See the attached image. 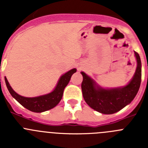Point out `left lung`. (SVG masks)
<instances>
[{"mask_svg":"<svg viewBox=\"0 0 148 148\" xmlns=\"http://www.w3.org/2000/svg\"><path fill=\"white\" fill-rule=\"evenodd\" d=\"M137 67L135 75L127 85L122 88L105 90L95 85L92 79L82 72V94L90 108L103 114H113L130 104L136 95L141 84L142 63L140 57L135 52Z\"/></svg>","mask_w":148,"mask_h":148,"instance_id":"8db88e82","label":"left lung"}]
</instances>
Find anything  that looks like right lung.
Instances as JSON below:
<instances>
[{
	"mask_svg": "<svg viewBox=\"0 0 148 148\" xmlns=\"http://www.w3.org/2000/svg\"><path fill=\"white\" fill-rule=\"evenodd\" d=\"M75 72H76V69H73L65 73L64 75H63L61 77L58 84L53 92L47 95H40L38 97L27 98L18 95L12 90L6 77H5V82H6L8 90L10 91L12 96L15 98L22 106L32 112L41 113V112L52 109L60 102L61 99H62L63 92H64L65 87L70 82L72 75Z\"/></svg>",
	"mask_w": 148,
	"mask_h": 148,
	"instance_id": "obj_1",
	"label": "right lung"
}]
</instances>
